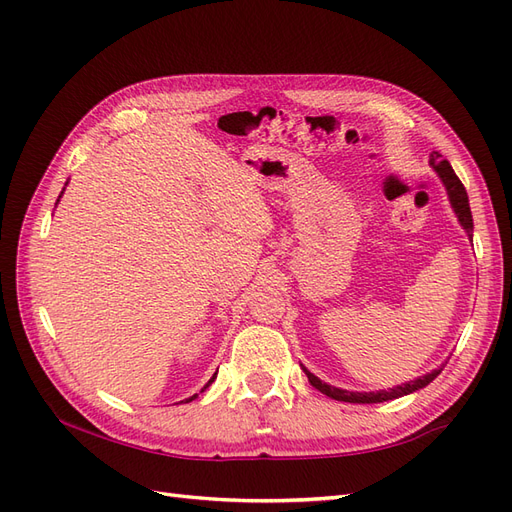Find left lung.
<instances>
[{"label":"left lung","mask_w":512,"mask_h":512,"mask_svg":"<svg viewBox=\"0 0 512 512\" xmlns=\"http://www.w3.org/2000/svg\"><path fill=\"white\" fill-rule=\"evenodd\" d=\"M429 164L433 166V170L440 175L444 188L448 192V200H451V205L457 213V218L461 222V226L466 228L468 237L472 239V230H474V222H472V211H470V200H468V192L466 188H463V183L459 181V177L455 175L453 166L448 164V160L442 158V153L438 151H431L429 156ZM444 367V365H442ZM442 367L429 371V374L425 376H418L416 380H410L406 384H399V386H393V389L389 391H369V393H352V391H344V389H337V386H331L327 382H322L320 378H316L312 371H305V376L309 380V384L314 386V389H318L320 393H324L331 399H337V401H348V404H380V401H389V399H397V397H404V395H410L418 389H423V386H427L433 378H436Z\"/></svg>","instance_id":"8db88e82"}]
</instances>
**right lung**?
Instances as JSON below:
<instances>
[{"label":"right lung","mask_w":512,"mask_h":512,"mask_svg":"<svg viewBox=\"0 0 512 512\" xmlns=\"http://www.w3.org/2000/svg\"><path fill=\"white\" fill-rule=\"evenodd\" d=\"M61 194H64V192H61ZM59 198H61V196H59ZM213 380H215V374H213V378H211V380H209V382H207V384H205V389H207V386H209V384H211V382H213ZM205 389H203V391H205ZM194 397H196V395H192V397H190V399H185V401H192V399H194Z\"/></svg>","instance_id":"right-lung-1"}]
</instances>
